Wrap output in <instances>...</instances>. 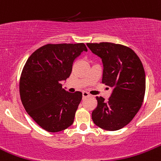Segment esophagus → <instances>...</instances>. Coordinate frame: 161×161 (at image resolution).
<instances>
[{
    "mask_svg": "<svg viewBox=\"0 0 161 161\" xmlns=\"http://www.w3.org/2000/svg\"><path fill=\"white\" fill-rule=\"evenodd\" d=\"M90 97V95L88 93H87V92H82V98H86V97Z\"/></svg>",
    "mask_w": 161,
    "mask_h": 161,
    "instance_id": "1",
    "label": "esophagus"
}]
</instances>
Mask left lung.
I'll list each match as a JSON object with an SVG mask.
<instances>
[{"label":"left lung","mask_w":161,"mask_h":161,"mask_svg":"<svg viewBox=\"0 0 161 161\" xmlns=\"http://www.w3.org/2000/svg\"><path fill=\"white\" fill-rule=\"evenodd\" d=\"M92 53L101 59L102 83L111 87L108 101L97 97L92 112L95 125L106 130L123 128L139 111L146 92V74L142 61L130 48L110 42L87 43Z\"/></svg>","instance_id":"8db88e82"}]
</instances>
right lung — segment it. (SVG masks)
Masks as SVG:
<instances>
[{"instance_id": "add662e5", "label": "right lung", "mask_w": 161, "mask_h": 161, "mask_svg": "<svg viewBox=\"0 0 161 161\" xmlns=\"http://www.w3.org/2000/svg\"><path fill=\"white\" fill-rule=\"evenodd\" d=\"M87 49L83 43L48 44L26 60L19 82L20 98L26 112L44 130L59 132L74 122L82 100L81 92L62 88L75 60Z\"/></svg>"}]
</instances>
